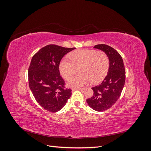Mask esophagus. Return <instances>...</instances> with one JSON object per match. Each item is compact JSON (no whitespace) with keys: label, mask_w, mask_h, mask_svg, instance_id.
Masks as SVG:
<instances>
[{"label":"esophagus","mask_w":151,"mask_h":151,"mask_svg":"<svg viewBox=\"0 0 151 151\" xmlns=\"http://www.w3.org/2000/svg\"><path fill=\"white\" fill-rule=\"evenodd\" d=\"M86 88H73L72 90H81V91H83Z\"/></svg>","instance_id":"esophagus-1"}]
</instances>
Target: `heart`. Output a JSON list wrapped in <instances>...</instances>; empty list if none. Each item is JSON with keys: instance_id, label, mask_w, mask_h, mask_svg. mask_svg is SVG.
I'll use <instances>...</instances> for the list:
<instances>
[{"instance_id": "1", "label": "heart", "mask_w": 151, "mask_h": 151, "mask_svg": "<svg viewBox=\"0 0 151 151\" xmlns=\"http://www.w3.org/2000/svg\"><path fill=\"white\" fill-rule=\"evenodd\" d=\"M68 59L63 58L59 63V71L65 79L74 74L76 68H79L80 76L72 77L67 84L78 88L90 83L97 84L106 76L109 65L108 55L103 51L94 50H79L68 55Z\"/></svg>"}]
</instances>
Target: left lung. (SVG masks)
Returning a JSON list of instances; mask_svg holds the SVG:
<instances>
[{
  "instance_id": "obj_1",
  "label": "left lung",
  "mask_w": 151,
  "mask_h": 151,
  "mask_svg": "<svg viewBox=\"0 0 151 151\" xmlns=\"http://www.w3.org/2000/svg\"><path fill=\"white\" fill-rule=\"evenodd\" d=\"M106 53L109 65L107 76L102 83L92 88L93 96L86 99L89 106L97 111H104L111 108L120 98L125 82V68L122 57L116 50L107 45L94 47Z\"/></svg>"
}]
</instances>
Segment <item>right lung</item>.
<instances>
[{
  "label": "right lung",
  "mask_w": 151,
  "mask_h": 151,
  "mask_svg": "<svg viewBox=\"0 0 151 151\" xmlns=\"http://www.w3.org/2000/svg\"><path fill=\"white\" fill-rule=\"evenodd\" d=\"M75 48L48 45L32 57L28 68L29 86L36 101L47 111L60 110L72 94V90L65 88L58 66L63 56Z\"/></svg>",
  "instance_id": "add662e5"
}]
</instances>
